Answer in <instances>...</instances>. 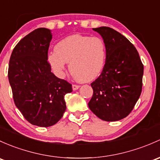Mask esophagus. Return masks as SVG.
Masks as SVG:
<instances>
[{
    "label": "esophagus",
    "mask_w": 160,
    "mask_h": 160,
    "mask_svg": "<svg viewBox=\"0 0 160 160\" xmlns=\"http://www.w3.org/2000/svg\"><path fill=\"white\" fill-rule=\"evenodd\" d=\"M72 88H73V90H77L80 88V86L77 85V84H73L72 86Z\"/></svg>",
    "instance_id": "1"
}]
</instances>
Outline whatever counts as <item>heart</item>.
I'll return each mask as SVG.
<instances>
[{"instance_id":"b5f03b06","label":"heart","mask_w":160,"mask_h":160,"mask_svg":"<svg viewBox=\"0 0 160 160\" xmlns=\"http://www.w3.org/2000/svg\"><path fill=\"white\" fill-rule=\"evenodd\" d=\"M107 59V47L99 37L73 34L58 42L54 51L48 54L50 67L63 74L67 63L70 71L81 81H91L101 73Z\"/></svg>"}]
</instances>
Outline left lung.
Returning a JSON list of instances; mask_svg holds the SVG:
<instances>
[{
	"label": "left lung",
	"mask_w": 160,
	"mask_h": 160,
	"mask_svg": "<svg viewBox=\"0 0 160 160\" xmlns=\"http://www.w3.org/2000/svg\"><path fill=\"white\" fill-rule=\"evenodd\" d=\"M93 30L105 42L107 59L101 74L91 83L93 94L89 108L102 120H120L140 97L143 65L135 47L119 32L107 27Z\"/></svg>",
	"instance_id": "left-lung-1"
}]
</instances>
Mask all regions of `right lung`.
<instances>
[{"label":"right lung","mask_w":160,"mask_h":160,"mask_svg":"<svg viewBox=\"0 0 160 160\" xmlns=\"http://www.w3.org/2000/svg\"><path fill=\"white\" fill-rule=\"evenodd\" d=\"M51 31L38 28L21 39L11 53L8 80L13 101L24 118L40 127L54 125L66 111L72 85L51 72L48 52Z\"/></svg>","instance_id":"add662e5"}]
</instances>
